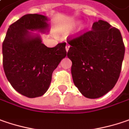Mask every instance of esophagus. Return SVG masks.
<instances>
[{
    "instance_id": "1",
    "label": "esophagus",
    "mask_w": 129,
    "mask_h": 129,
    "mask_svg": "<svg viewBox=\"0 0 129 129\" xmlns=\"http://www.w3.org/2000/svg\"><path fill=\"white\" fill-rule=\"evenodd\" d=\"M69 48H70V45L67 44V45H66V46H65V49H66V51H68Z\"/></svg>"
}]
</instances>
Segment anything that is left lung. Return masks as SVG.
I'll return each mask as SVG.
<instances>
[{"mask_svg": "<svg viewBox=\"0 0 129 129\" xmlns=\"http://www.w3.org/2000/svg\"><path fill=\"white\" fill-rule=\"evenodd\" d=\"M68 56L75 86L84 96L99 98L109 92L119 78L125 46L120 30L99 20L92 28L69 37Z\"/></svg>", "mask_w": 129, "mask_h": 129, "instance_id": "8db88e82", "label": "left lung"}]
</instances>
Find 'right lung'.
I'll return each instance as SVG.
<instances>
[{
    "label": "right lung",
    "mask_w": 129,
    "mask_h": 129,
    "mask_svg": "<svg viewBox=\"0 0 129 129\" xmlns=\"http://www.w3.org/2000/svg\"><path fill=\"white\" fill-rule=\"evenodd\" d=\"M48 18L26 14L11 24L3 42V66L6 76L17 92L29 98L43 95L51 81L53 71L67 55L66 43L48 48L41 37L29 30L43 31Z\"/></svg>",
    "instance_id": "add662e5"
}]
</instances>
